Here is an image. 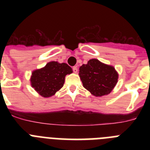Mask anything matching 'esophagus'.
I'll use <instances>...</instances> for the list:
<instances>
[{
    "label": "esophagus",
    "instance_id": "obj_1",
    "mask_svg": "<svg viewBox=\"0 0 150 150\" xmlns=\"http://www.w3.org/2000/svg\"><path fill=\"white\" fill-rule=\"evenodd\" d=\"M73 71H74L75 74H76V73L78 72V68L76 67H73Z\"/></svg>",
    "mask_w": 150,
    "mask_h": 150
}]
</instances>
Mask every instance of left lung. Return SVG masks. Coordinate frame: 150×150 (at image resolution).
Returning a JSON list of instances; mask_svg holds the SVG:
<instances>
[{
	"label": "left lung",
	"instance_id": "1",
	"mask_svg": "<svg viewBox=\"0 0 150 150\" xmlns=\"http://www.w3.org/2000/svg\"><path fill=\"white\" fill-rule=\"evenodd\" d=\"M79 76L83 87L92 95L101 97L110 94L116 86L119 74L113 66L90 59L79 67Z\"/></svg>",
	"mask_w": 150,
	"mask_h": 150
}]
</instances>
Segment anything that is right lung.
Returning a JSON list of instances; mask_svg holds the SVG:
<instances>
[{"mask_svg": "<svg viewBox=\"0 0 150 150\" xmlns=\"http://www.w3.org/2000/svg\"><path fill=\"white\" fill-rule=\"evenodd\" d=\"M72 73V68L66 63L50 62L45 67L33 71L30 85L40 95L49 98L63 87L66 75Z\"/></svg>", "mask_w": 150, "mask_h": 150, "instance_id": "1", "label": "right lung"}]
</instances>
